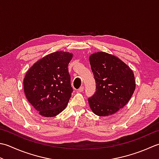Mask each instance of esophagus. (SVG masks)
Instances as JSON below:
<instances>
[{"instance_id":"34e87169","label":"esophagus","mask_w":159,"mask_h":159,"mask_svg":"<svg viewBox=\"0 0 159 159\" xmlns=\"http://www.w3.org/2000/svg\"><path fill=\"white\" fill-rule=\"evenodd\" d=\"M83 89H84V87H83V86H81L79 89H77V92H82L83 91Z\"/></svg>"}]
</instances>
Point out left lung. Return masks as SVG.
I'll use <instances>...</instances> for the list:
<instances>
[{
    "label": "left lung",
    "instance_id": "left-lung-1",
    "mask_svg": "<svg viewBox=\"0 0 159 159\" xmlns=\"http://www.w3.org/2000/svg\"><path fill=\"white\" fill-rule=\"evenodd\" d=\"M96 80V92L88 98L90 108L97 116H107L123 108L135 90L132 70L119 58L105 52L89 57Z\"/></svg>",
    "mask_w": 159,
    "mask_h": 159
}]
</instances>
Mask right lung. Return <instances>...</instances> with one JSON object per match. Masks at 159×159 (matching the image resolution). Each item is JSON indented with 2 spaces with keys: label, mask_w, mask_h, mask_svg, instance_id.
I'll return each instance as SVG.
<instances>
[{
  "label": "right lung",
  "mask_w": 159,
  "mask_h": 159,
  "mask_svg": "<svg viewBox=\"0 0 159 159\" xmlns=\"http://www.w3.org/2000/svg\"><path fill=\"white\" fill-rule=\"evenodd\" d=\"M69 52H56L43 57L27 71L24 91L41 116L53 117L65 110L73 92L68 65Z\"/></svg>",
  "instance_id": "obj_1"
}]
</instances>
